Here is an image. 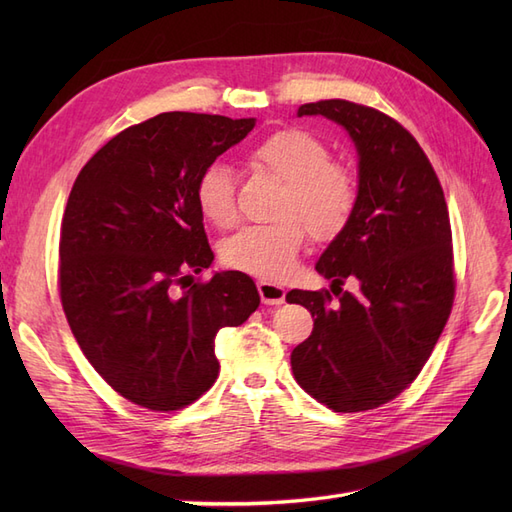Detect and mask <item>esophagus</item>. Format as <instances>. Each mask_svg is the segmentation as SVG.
<instances>
[{
  "instance_id": "1",
  "label": "esophagus",
  "mask_w": 512,
  "mask_h": 512,
  "mask_svg": "<svg viewBox=\"0 0 512 512\" xmlns=\"http://www.w3.org/2000/svg\"><path fill=\"white\" fill-rule=\"evenodd\" d=\"M258 294H260V301L265 305H282L286 299V290L271 282H258Z\"/></svg>"
}]
</instances>
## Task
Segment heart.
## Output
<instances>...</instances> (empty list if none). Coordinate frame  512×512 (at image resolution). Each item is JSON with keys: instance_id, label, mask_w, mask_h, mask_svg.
<instances>
[{"instance_id": "obj_1", "label": "heart", "mask_w": 512, "mask_h": 512, "mask_svg": "<svg viewBox=\"0 0 512 512\" xmlns=\"http://www.w3.org/2000/svg\"><path fill=\"white\" fill-rule=\"evenodd\" d=\"M247 164L282 183L273 207L277 220L241 228L222 241L220 258L230 269L277 280L292 269L307 230L316 241H331L348 226L359 203V181L348 164L331 158L318 136L301 128L273 132L247 153ZM194 198L207 224H235V179L224 162L203 168Z\"/></svg>"}]
</instances>
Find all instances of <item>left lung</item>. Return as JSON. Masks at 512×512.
Masks as SVG:
<instances>
[{
    "label": "left lung",
    "instance_id": "1",
    "mask_svg": "<svg viewBox=\"0 0 512 512\" xmlns=\"http://www.w3.org/2000/svg\"><path fill=\"white\" fill-rule=\"evenodd\" d=\"M344 126L359 151V203L320 256L330 290H290L314 331L292 350L294 380L333 412H365L421 374L455 301V258L440 179L416 138L386 113L350 100L299 108ZM360 282V294L341 286Z\"/></svg>",
    "mask_w": 512,
    "mask_h": 512
}]
</instances>
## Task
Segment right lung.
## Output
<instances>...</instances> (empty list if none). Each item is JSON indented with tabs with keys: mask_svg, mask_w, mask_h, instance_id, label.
<instances>
[{
	"mask_svg": "<svg viewBox=\"0 0 512 512\" xmlns=\"http://www.w3.org/2000/svg\"><path fill=\"white\" fill-rule=\"evenodd\" d=\"M254 123L156 115L113 136L72 185L59 237L61 307L87 361L136 406L194 404L218 378L215 335L260 305L241 271L190 275L213 260L198 175Z\"/></svg>",
	"mask_w": 512,
	"mask_h": 512,
	"instance_id": "add662e5",
	"label": "right lung"
}]
</instances>
